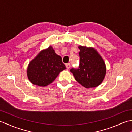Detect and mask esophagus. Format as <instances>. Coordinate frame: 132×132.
Returning <instances> with one entry per match:
<instances>
[{
	"label": "esophagus",
	"mask_w": 132,
	"mask_h": 132,
	"mask_svg": "<svg viewBox=\"0 0 132 132\" xmlns=\"http://www.w3.org/2000/svg\"><path fill=\"white\" fill-rule=\"evenodd\" d=\"M70 66H71V64H70V63H69L66 64V66L67 69H69V68H70Z\"/></svg>",
	"instance_id": "34e87169"
}]
</instances>
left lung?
Wrapping results in <instances>:
<instances>
[{"instance_id": "8db88e82", "label": "left lung", "mask_w": 132, "mask_h": 132, "mask_svg": "<svg viewBox=\"0 0 132 132\" xmlns=\"http://www.w3.org/2000/svg\"><path fill=\"white\" fill-rule=\"evenodd\" d=\"M80 63L78 68L70 71L75 79L85 88L96 87L104 79L106 66L102 57L92 47L79 46Z\"/></svg>"}]
</instances>
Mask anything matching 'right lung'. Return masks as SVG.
<instances>
[{
	"mask_svg": "<svg viewBox=\"0 0 132 132\" xmlns=\"http://www.w3.org/2000/svg\"><path fill=\"white\" fill-rule=\"evenodd\" d=\"M66 68L50 46L43 50L30 62L27 68V76L33 85L46 86L52 83L59 73Z\"/></svg>",
	"mask_w": 132,
	"mask_h": 132,
	"instance_id": "right-lung-1",
	"label": "right lung"
}]
</instances>
